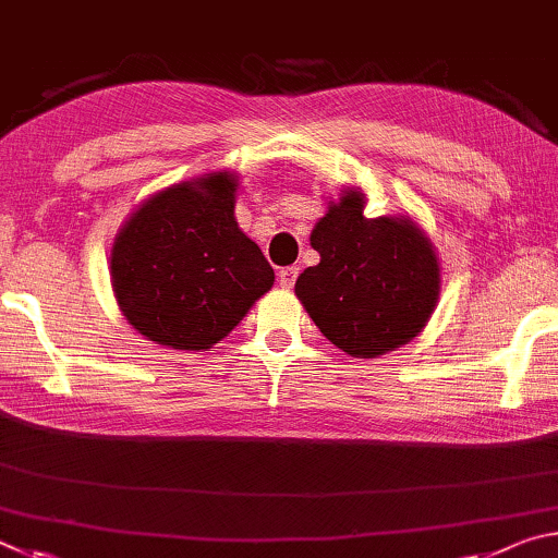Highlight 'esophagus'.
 Listing matches in <instances>:
<instances>
[{"label":"esophagus","mask_w":558,"mask_h":558,"mask_svg":"<svg viewBox=\"0 0 558 558\" xmlns=\"http://www.w3.org/2000/svg\"><path fill=\"white\" fill-rule=\"evenodd\" d=\"M296 277H299V267H284V269H279V284L284 287V289L294 287Z\"/></svg>","instance_id":"34e87169"}]
</instances>
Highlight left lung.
Masks as SVG:
<instances>
[{
	"label": "left lung",
	"instance_id": "left-lung-1",
	"mask_svg": "<svg viewBox=\"0 0 558 558\" xmlns=\"http://www.w3.org/2000/svg\"><path fill=\"white\" fill-rule=\"evenodd\" d=\"M348 191L316 222V267L296 279V296L330 343L377 357L422 333L438 299V262L426 234L407 218L363 215Z\"/></svg>",
	"mask_w": 558,
	"mask_h": 558
}]
</instances>
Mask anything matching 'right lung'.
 <instances>
[{
  "mask_svg": "<svg viewBox=\"0 0 558 558\" xmlns=\"http://www.w3.org/2000/svg\"><path fill=\"white\" fill-rule=\"evenodd\" d=\"M274 284V269L234 220V179L208 173L136 210L112 247L126 320L159 345L205 350Z\"/></svg>",
  "mask_w": 558,
  "mask_h": 558,
  "instance_id": "1",
  "label": "right lung"
}]
</instances>
